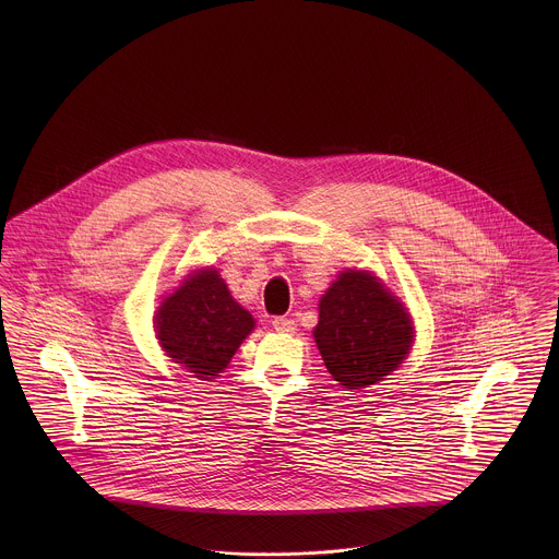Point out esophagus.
Instances as JSON below:
<instances>
[{
    "mask_svg": "<svg viewBox=\"0 0 559 559\" xmlns=\"http://www.w3.org/2000/svg\"><path fill=\"white\" fill-rule=\"evenodd\" d=\"M273 329H275V331H280V333H295L297 324H295V320L293 319L275 317V319H273Z\"/></svg>",
    "mask_w": 559,
    "mask_h": 559,
    "instance_id": "1",
    "label": "esophagus"
}]
</instances>
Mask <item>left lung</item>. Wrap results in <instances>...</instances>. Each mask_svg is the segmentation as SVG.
<instances>
[{"label": "left lung", "mask_w": 559, "mask_h": 559, "mask_svg": "<svg viewBox=\"0 0 559 559\" xmlns=\"http://www.w3.org/2000/svg\"><path fill=\"white\" fill-rule=\"evenodd\" d=\"M314 340L331 377L346 390H361L399 368L413 326L374 275L344 271L320 299Z\"/></svg>", "instance_id": "1"}]
</instances>
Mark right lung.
Wrapping results in <instances>:
<instances>
[{
    "instance_id": "1",
    "label": "right lung",
    "mask_w": 559,
    "mask_h": 559,
    "mask_svg": "<svg viewBox=\"0 0 559 559\" xmlns=\"http://www.w3.org/2000/svg\"><path fill=\"white\" fill-rule=\"evenodd\" d=\"M155 324L167 357L211 381L228 368L253 319L233 299L219 273L204 269L160 304Z\"/></svg>"
}]
</instances>
